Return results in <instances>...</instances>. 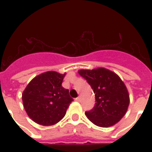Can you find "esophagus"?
<instances>
[{"label": "esophagus", "instance_id": "esophagus-1", "mask_svg": "<svg viewBox=\"0 0 152 152\" xmlns=\"http://www.w3.org/2000/svg\"><path fill=\"white\" fill-rule=\"evenodd\" d=\"M80 100H81L80 96H78V97H77L76 99V101H77V102H80Z\"/></svg>", "mask_w": 152, "mask_h": 152}]
</instances>
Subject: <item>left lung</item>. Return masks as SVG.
<instances>
[{"instance_id":"obj_1","label":"left lung","mask_w":152,"mask_h":152,"mask_svg":"<svg viewBox=\"0 0 152 152\" xmlns=\"http://www.w3.org/2000/svg\"><path fill=\"white\" fill-rule=\"evenodd\" d=\"M78 72L90 84L95 96L94 108L85 115L99 127L115 125L125 116L129 105V94L124 82L105 68L80 69Z\"/></svg>"}]
</instances>
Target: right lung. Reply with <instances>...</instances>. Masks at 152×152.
<instances>
[{
	"label": "right lung",
	"mask_w": 152,
	"mask_h": 152,
	"mask_svg": "<svg viewBox=\"0 0 152 152\" xmlns=\"http://www.w3.org/2000/svg\"><path fill=\"white\" fill-rule=\"evenodd\" d=\"M65 74L49 71L35 76L22 94L27 115L37 124L50 126L64 118L73 99L61 86Z\"/></svg>",
	"instance_id": "right-lung-1"
}]
</instances>
